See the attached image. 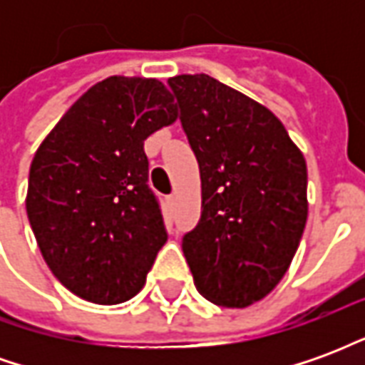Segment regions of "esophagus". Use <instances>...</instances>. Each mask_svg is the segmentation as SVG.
<instances>
[{"instance_id":"1","label":"esophagus","mask_w":365,"mask_h":365,"mask_svg":"<svg viewBox=\"0 0 365 365\" xmlns=\"http://www.w3.org/2000/svg\"><path fill=\"white\" fill-rule=\"evenodd\" d=\"M168 205L170 207L175 205V195H170V197H168Z\"/></svg>"}]
</instances>
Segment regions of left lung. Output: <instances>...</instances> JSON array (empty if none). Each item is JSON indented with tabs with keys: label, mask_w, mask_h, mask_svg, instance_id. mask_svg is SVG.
<instances>
[{
	"label": "left lung",
	"mask_w": 365,
	"mask_h": 365,
	"mask_svg": "<svg viewBox=\"0 0 365 365\" xmlns=\"http://www.w3.org/2000/svg\"><path fill=\"white\" fill-rule=\"evenodd\" d=\"M201 175V219L183 237L195 287L245 309L274 291L305 230L307 164L268 107L207 74L168 80Z\"/></svg>",
	"instance_id": "left-lung-1"
}]
</instances>
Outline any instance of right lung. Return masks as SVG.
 <instances>
[{
    "mask_svg": "<svg viewBox=\"0 0 365 365\" xmlns=\"http://www.w3.org/2000/svg\"><path fill=\"white\" fill-rule=\"evenodd\" d=\"M175 119L174 96L160 80L111 76L35 152L29 222L46 266L78 297L117 305L143 289L168 240L144 140Z\"/></svg>",
    "mask_w": 365,
    "mask_h": 365,
    "instance_id": "right-lung-1",
    "label": "right lung"
}]
</instances>
